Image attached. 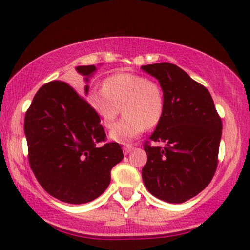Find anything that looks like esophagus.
<instances>
[{
	"instance_id": "34e87169",
	"label": "esophagus",
	"mask_w": 250,
	"mask_h": 250,
	"mask_svg": "<svg viewBox=\"0 0 250 250\" xmlns=\"http://www.w3.org/2000/svg\"><path fill=\"white\" fill-rule=\"evenodd\" d=\"M133 148H134V147H133V146H131V145H125V146H123V153L127 155V154L130 153L131 150H133Z\"/></svg>"
}]
</instances>
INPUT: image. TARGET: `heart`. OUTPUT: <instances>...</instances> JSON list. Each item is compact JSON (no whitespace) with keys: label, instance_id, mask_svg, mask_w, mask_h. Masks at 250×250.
Here are the masks:
<instances>
[{"label":"heart","instance_id":"1","mask_svg":"<svg viewBox=\"0 0 250 250\" xmlns=\"http://www.w3.org/2000/svg\"><path fill=\"white\" fill-rule=\"evenodd\" d=\"M88 102L105 128H110L120 114L123 116L110 130V139L125 143L153 128L165 114V94L159 83L137 74H115L103 81L101 90L88 96Z\"/></svg>","mask_w":250,"mask_h":250}]
</instances>
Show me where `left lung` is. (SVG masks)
I'll return each mask as SVG.
<instances>
[{"label":"left lung","mask_w":250,"mask_h":250,"mask_svg":"<svg viewBox=\"0 0 250 250\" xmlns=\"http://www.w3.org/2000/svg\"><path fill=\"white\" fill-rule=\"evenodd\" d=\"M142 70L159 80L165 94V114L151 134L153 147H143L146 188L157 199L182 203L201 193L213 179L219 162L222 122L208 89L177 65L154 63Z\"/></svg>","instance_id":"left-lung-1"}]
</instances>
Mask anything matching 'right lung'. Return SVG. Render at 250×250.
Masks as SVG:
<instances>
[{
  "mask_svg": "<svg viewBox=\"0 0 250 250\" xmlns=\"http://www.w3.org/2000/svg\"><path fill=\"white\" fill-rule=\"evenodd\" d=\"M89 76L95 65H80ZM88 85L84 94L88 93ZM28 159L42 188L62 202L81 205L99 197L110 171L123 159L119 143L105 142L104 129L90 104L68 83L51 81L39 89L24 117Z\"/></svg>",
  "mask_w": 250,
  "mask_h": 250,
  "instance_id": "obj_1",
  "label": "right lung"
}]
</instances>
